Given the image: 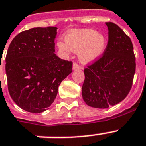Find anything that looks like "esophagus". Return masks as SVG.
<instances>
[{"instance_id":"1","label":"esophagus","mask_w":146,"mask_h":146,"mask_svg":"<svg viewBox=\"0 0 146 146\" xmlns=\"http://www.w3.org/2000/svg\"><path fill=\"white\" fill-rule=\"evenodd\" d=\"M80 65H79L77 63L74 62V63H73V70H80Z\"/></svg>"}]
</instances>
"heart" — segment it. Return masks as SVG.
<instances>
[{"mask_svg": "<svg viewBox=\"0 0 146 146\" xmlns=\"http://www.w3.org/2000/svg\"><path fill=\"white\" fill-rule=\"evenodd\" d=\"M106 38L104 35L91 29H77L67 33L65 42H58L57 46L62 54L79 52V59L83 64L96 60L104 52Z\"/></svg>", "mask_w": 146, "mask_h": 146, "instance_id": "heart-1", "label": "heart"}]
</instances>
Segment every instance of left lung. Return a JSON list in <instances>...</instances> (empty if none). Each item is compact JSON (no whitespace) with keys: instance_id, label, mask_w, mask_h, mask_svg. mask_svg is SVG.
Instances as JSON below:
<instances>
[{"instance_id":"1","label":"left lung","mask_w":146,"mask_h":146,"mask_svg":"<svg viewBox=\"0 0 146 146\" xmlns=\"http://www.w3.org/2000/svg\"><path fill=\"white\" fill-rule=\"evenodd\" d=\"M108 42L101 57L84 69L82 98L89 106L107 108L120 103L130 91L136 71L133 46L117 25L107 22Z\"/></svg>"}]
</instances>
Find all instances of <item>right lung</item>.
Here are the masks:
<instances>
[{
	"label": "right lung",
	"instance_id": "1",
	"mask_svg": "<svg viewBox=\"0 0 146 146\" xmlns=\"http://www.w3.org/2000/svg\"><path fill=\"white\" fill-rule=\"evenodd\" d=\"M57 27H37L19 33L6 56L8 91L24 111L42 113L54 101L60 82L71 73L73 62L55 54Z\"/></svg>",
	"mask_w": 146,
	"mask_h": 146
}]
</instances>
